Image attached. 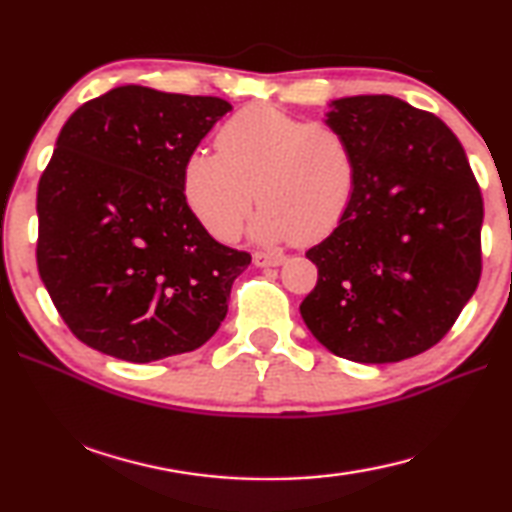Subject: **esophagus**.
Wrapping results in <instances>:
<instances>
[{
	"label": "esophagus",
	"mask_w": 512,
	"mask_h": 512,
	"mask_svg": "<svg viewBox=\"0 0 512 512\" xmlns=\"http://www.w3.org/2000/svg\"><path fill=\"white\" fill-rule=\"evenodd\" d=\"M284 257L282 253H264V250H257V253L253 255V262L255 266H280L284 264Z\"/></svg>",
	"instance_id": "34e87169"
}]
</instances>
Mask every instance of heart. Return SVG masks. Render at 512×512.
Masks as SVG:
<instances>
[{"label": "heart", "mask_w": 512, "mask_h": 512, "mask_svg": "<svg viewBox=\"0 0 512 512\" xmlns=\"http://www.w3.org/2000/svg\"><path fill=\"white\" fill-rule=\"evenodd\" d=\"M216 149L194 151L183 169L187 205L216 239H237L257 198V239L316 244L339 228L357 196V155L329 121L248 103L219 128Z\"/></svg>", "instance_id": "b5f03b06"}]
</instances>
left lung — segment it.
Returning a JSON list of instances; mask_svg holds the SVG:
<instances>
[{
  "instance_id": "8db88e82",
  "label": "left lung",
  "mask_w": 512,
  "mask_h": 512,
  "mask_svg": "<svg viewBox=\"0 0 512 512\" xmlns=\"http://www.w3.org/2000/svg\"><path fill=\"white\" fill-rule=\"evenodd\" d=\"M359 162L348 216L307 250L318 266L300 314L336 357L393 363L452 329L481 277L483 198L443 119L391 94L332 101Z\"/></svg>"
}]
</instances>
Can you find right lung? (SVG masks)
Segmentation results:
<instances>
[{"instance_id":"1","label":"right lung","mask_w":512,"mask_h":512,"mask_svg":"<svg viewBox=\"0 0 512 512\" xmlns=\"http://www.w3.org/2000/svg\"><path fill=\"white\" fill-rule=\"evenodd\" d=\"M219 97L121 85L65 121L38 183V273L81 343L149 363L210 341L250 255L210 237L183 192Z\"/></svg>"}]
</instances>
